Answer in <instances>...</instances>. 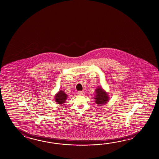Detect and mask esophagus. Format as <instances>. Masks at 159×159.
<instances>
[{"mask_svg":"<svg viewBox=\"0 0 159 159\" xmlns=\"http://www.w3.org/2000/svg\"><path fill=\"white\" fill-rule=\"evenodd\" d=\"M84 90H83V91H79L78 92V94L79 95H83L84 94Z\"/></svg>","mask_w":159,"mask_h":159,"instance_id":"34e87169","label":"esophagus"}]
</instances>
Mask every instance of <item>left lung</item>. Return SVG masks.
Segmentation results:
<instances>
[{
  "mask_svg": "<svg viewBox=\"0 0 159 159\" xmlns=\"http://www.w3.org/2000/svg\"><path fill=\"white\" fill-rule=\"evenodd\" d=\"M95 103L99 106L106 104L108 101V95L106 92L103 90L102 88H98L95 90Z\"/></svg>",
  "mask_w": 159,
  "mask_h": 159,
  "instance_id": "8db88e82",
  "label": "left lung"
}]
</instances>
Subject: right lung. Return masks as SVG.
I'll use <instances>...</instances> for the list:
<instances>
[{
  "label": "right lung",
  "mask_w": 159,
  "mask_h": 159,
  "mask_svg": "<svg viewBox=\"0 0 159 159\" xmlns=\"http://www.w3.org/2000/svg\"><path fill=\"white\" fill-rule=\"evenodd\" d=\"M66 98H67V94H65L63 91L60 90L55 95V99L56 102H57V104H62L65 103V100L66 99Z\"/></svg>",
  "instance_id": "right-lung-1"
}]
</instances>
